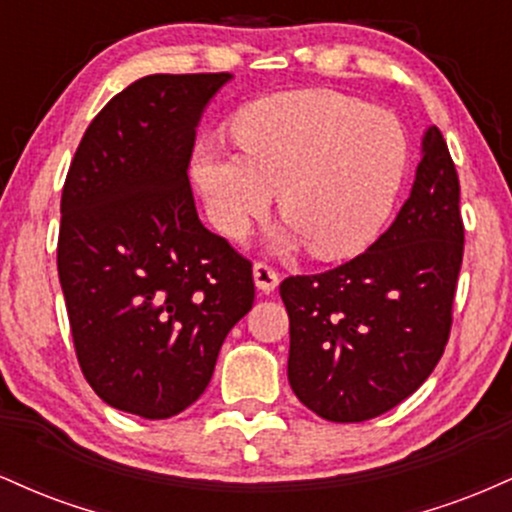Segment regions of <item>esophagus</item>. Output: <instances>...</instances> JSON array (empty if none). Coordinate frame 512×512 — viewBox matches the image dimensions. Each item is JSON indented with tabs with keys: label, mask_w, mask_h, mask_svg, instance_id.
<instances>
[{
	"label": "esophagus",
	"mask_w": 512,
	"mask_h": 512,
	"mask_svg": "<svg viewBox=\"0 0 512 512\" xmlns=\"http://www.w3.org/2000/svg\"><path fill=\"white\" fill-rule=\"evenodd\" d=\"M252 272H255V284L257 289L269 293L274 291L276 286H279V272L272 267L269 262H255V267H252Z\"/></svg>",
	"instance_id": "34e87169"
}]
</instances>
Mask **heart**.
<instances>
[{
  "label": "heart",
  "instance_id": "1",
  "mask_svg": "<svg viewBox=\"0 0 512 512\" xmlns=\"http://www.w3.org/2000/svg\"><path fill=\"white\" fill-rule=\"evenodd\" d=\"M240 149L202 142L195 180L223 236L243 238L279 190V214L310 255H358L385 226L409 142L390 110L313 88L262 98L233 122Z\"/></svg>",
  "mask_w": 512,
  "mask_h": 512
}]
</instances>
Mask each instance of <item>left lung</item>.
<instances>
[{
    "label": "left lung",
    "instance_id": "1",
    "mask_svg": "<svg viewBox=\"0 0 512 512\" xmlns=\"http://www.w3.org/2000/svg\"><path fill=\"white\" fill-rule=\"evenodd\" d=\"M462 255L460 178L433 125L411 195L383 236L339 267L281 281L289 383L305 407L356 424L419 390L450 339Z\"/></svg>",
    "mask_w": 512,
    "mask_h": 512
}]
</instances>
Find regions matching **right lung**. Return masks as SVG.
<instances>
[{"mask_svg":"<svg viewBox=\"0 0 512 512\" xmlns=\"http://www.w3.org/2000/svg\"><path fill=\"white\" fill-rule=\"evenodd\" d=\"M228 79L134 81L93 117L62 187L57 272L81 373L144 419L202 397L255 303L252 262L202 226L187 178L199 115Z\"/></svg>","mask_w":512,"mask_h":512,"instance_id":"1","label":"right lung"}]
</instances>
